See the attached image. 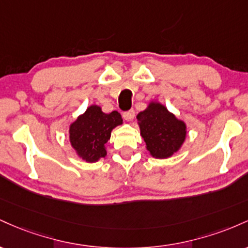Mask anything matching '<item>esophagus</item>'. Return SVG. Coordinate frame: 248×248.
I'll use <instances>...</instances> for the list:
<instances>
[{
	"mask_svg": "<svg viewBox=\"0 0 248 248\" xmlns=\"http://www.w3.org/2000/svg\"><path fill=\"white\" fill-rule=\"evenodd\" d=\"M135 115H136L135 110L131 109V110H129V111H125V112L123 113V117H124L125 121L130 122V121H132L133 118H135Z\"/></svg>",
	"mask_w": 248,
	"mask_h": 248,
	"instance_id": "1",
	"label": "esophagus"
}]
</instances>
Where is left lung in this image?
Instances as JSON below:
<instances>
[{
	"label": "left lung",
	"mask_w": 248,
	"mask_h": 248,
	"mask_svg": "<svg viewBox=\"0 0 248 248\" xmlns=\"http://www.w3.org/2000/svg\"><path fill=\"white\" fill-rule=\"evenodd\" d=\"M146 149L155 158L171 157L186 137V125L159 103H151L137 116Z\"/></svg>",
	"instance_id": "obj_1"
}]
</instances>
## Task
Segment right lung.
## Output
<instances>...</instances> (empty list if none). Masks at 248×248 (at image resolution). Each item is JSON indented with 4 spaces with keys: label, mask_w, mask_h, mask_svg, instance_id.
Listing matches in <instances>:
<instances>
[{
    "label": "right lung",
    "mask_w": 248,
    "mask_h": 248,
    "mask_svg": "<svg viewBox=\"0 0 248 248\" xmlns=\"http://www.w3.org/2000/svg\"><path fill=\"white\" fill-rule=\"evenodd\" d=\"M122 122L121 113L117 111L104 113L99 107L91 105L70 125L71 145L84 160L97 161L107 155L105 144L113 127L121 125Z\"/></svg>",
    "instance_id": "obj_1"
}]
</instances>
